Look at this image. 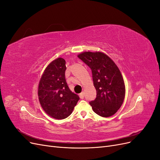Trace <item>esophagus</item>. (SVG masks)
Masks as SVG:
<instances>
[{
  "instance_id": "obj_1",
  "label": "esophagus",
  "mask_w": 160,
  "mask_h": 160,
  "mask_svg": "<svg viewBox=\"0 0 160 160\" xmlns=\"http://www.w3.org/2000/svg\"><path fill=\"white\" fill-rule=\"evenodd\" d=\"M79 98H80L81 99H83L84 98V93H83V92H82L81 93L79 94Z\"/></svg>"
}]
</instances>
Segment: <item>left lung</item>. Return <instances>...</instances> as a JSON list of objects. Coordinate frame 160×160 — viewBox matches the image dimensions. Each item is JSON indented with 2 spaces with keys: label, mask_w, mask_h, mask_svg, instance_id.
Returning a JSON list of instances; mask_svg holds the SVG:
<instances>
[{
  "label": "left lung",
  "mask_w": 160,
  "mask_h": 160,
  "mask_svg": "<svg viewBox=\"0 0 160 160\" xmlns=\"http://www.w3.org/2000/svg\"><path fill=\"white\" fill-rule=\"evenodd\" d=\"M90 67L97 91L89 104L93 111L103 118L114 115L123 104L125 87L122 73L115 62L101 52H83L78 55Z\"/></svg>",
  "instance_id": "8db88e82"
}]
</instances>
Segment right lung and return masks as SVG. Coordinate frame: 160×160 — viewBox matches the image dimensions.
<instances>
[{
  "instance_id": "obj_1",
  "label": "right lung",
  "mask_w": 160,
  "mask_h": 160,
  "mask_svg": "<svg viewBox=\"0 0 160 160\" xmlns=\"http://www.w3.org/2000/svg\"><path fill=\"white\" fill-rule=\"evenodd\" d=\"M65 60L57 58L41 76L38 96L42 108L50 117L63 119L72 113L79 97L69 89L65 80Z\"/></svg>"
}]
</instances>
